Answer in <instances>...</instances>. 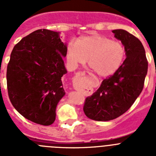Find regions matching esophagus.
<instances>
[{
  "label": "esophagus",
  "instance_id": "1",
  "mask_svg": "<svg viewBox=\"0 0 156 156\" xmlns=\"http://www.w3.org/2000/svg\"><path fill=\"white\" fill-rule=\"evenodd\" d=\"M80 74L81 75H85V72H81Z\"/></svg>",
  "mask_w": 156,
  "mask_h": 156
}]
</instances>
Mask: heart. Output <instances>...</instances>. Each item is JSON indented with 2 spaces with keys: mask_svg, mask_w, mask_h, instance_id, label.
Returning a JSON list of instances; mask_svg holds the SVG:
<instances>
[{
  "mask_svg": "<svg viewBox=\"0 0 156 156\" xmlns=\"http://www.w3.org/2000/svg\"><path fill=\"white\" fill-rule=\"evenodd\" d=\"M126 51L122 43L104 35L93 34L77 38L66 48L67 61L73 67L88 63L101 77L113 75L124 60Z\"/></svg>",
  "mask_w": 156,
  "mask_h": 156,
  "instance_id": "obj_1",
  "label": "heart"
}]
</instances>
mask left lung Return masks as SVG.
<instances>
[{
  "mask_svg": "<svg viewBox=\"0 0 156 156\" xmlns=\"http://www.w3.org/2000/svg\"><path fill=\"white\" fill-rule=\"evenodd\" d=\"M126 51V59L112 76L85 99L83 112L90 119L108 121L125 113L141 93L148 72V61L142 44L124 30H112Z\"/></svg>",
  "mask_w": 156,
  "mask_h": 156,
  "instance_id": "8db88e82",
  "label": "left lung"
}]
</instances>
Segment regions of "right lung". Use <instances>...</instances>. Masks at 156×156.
I'll list each match as a JSON object with an SVG mask.
<instances>
[{
	"label": "right lung",
	"instance_id": "add662e5",
	"mask_svg": "<svg viewBox=\"0 0 156 156\" xmlns=\"http://www.w3.org/2000/svg\"><path fill=\"white\" fill-rule=\"evenodd\" d=\"M66 44L58 32L37 30L15 45L7 67L8 97L26 119L49 126L66 92L62 77L67 73Z\"/></svg>",
	"mask_w": 156,
	"mask_h": 156
}]
</instances>
